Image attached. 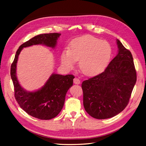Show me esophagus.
I'll list each match as a JSON object with an SVG mask.
<instances>
[{
	"label": "esophagus",
	"mask_w": 146,
	"mask_h": 146,
	"mask_svg": "<svg viewBox=\"0 0 146 146\" xmlns=\"http://www.w3.org/2000/svg\"><path fill=\"white\" fill-rule=\"evenodd\" d=\"M73 82H74V83H75V84H78V85L80 83V80L78 78H75L73 80Z\"/></svg>",
	"instance_id": "esophagus-1"
}]
</instances>
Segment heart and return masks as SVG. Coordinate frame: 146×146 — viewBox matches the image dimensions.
<instances>
[{
	"instance_id": "obj_1",
	"label": "heart",
	"mask_w": 146,
	"mask_h": 146,
	"mask_svg": "<svg viewBox=\"0 0 146 146\" xmlns=\"http://www.w3.org/2000/svg\"><path fill=\"white\" fill-rule=\"evenodd\" d=\"M111 49L109 43L94 36H86L77 39L70 48H64L61 55V63L67 69H72L79 60V68L86 75L101 71L110 60Z\"/></svg>"
}]
</instances>
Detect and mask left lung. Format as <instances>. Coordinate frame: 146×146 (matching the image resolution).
Here are the masks:
<instances>
[{
	"label": "left lung",
	"mask_w": 146,
	"mask_h": 146,
	"mask_svg": "<svg viewBox=\"0 0 146 146\" xmlns=\"http://www.w3.org/2000/svg\"><path fill=\"white\" fill-rule=\"evenodd\" d=\"M118 53L103 72L83 81V106L97 119L113 117L127 105L137 75L131 51L117 39Z\"/></svg>",
	"instance_id": "8db88e82"
}]
</instances>
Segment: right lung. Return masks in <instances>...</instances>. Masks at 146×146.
<instances>
[{
  "label": "right lung",
  "mask_w": 146,
  "mask_h": 146,
  "mask_svg": "<svg viewBox=\"0 0 146 146\" xmlns=\"http://www.w3.org/2000/svg\"><path fill=\"white\" fill-rule=\"evenodd\" d=\"M60 33L42 34L35 36L19 46L12 63L11 76L14 86V96L22 109L30 115L41 120H49L56 117L63 107L65 97L72 86L75 76L52 73L44 85L34 92L24 89L19 82L16 68L19 55L24 48L42 44L54 49Z\"/></svg>",
  "instance_id": "add662e5"
}]
</instances>
